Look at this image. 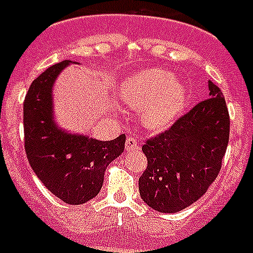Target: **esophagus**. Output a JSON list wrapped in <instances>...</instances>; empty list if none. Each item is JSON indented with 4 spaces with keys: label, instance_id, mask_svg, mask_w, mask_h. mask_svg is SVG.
<instances>
[{
    "label": "esophagus",
    "instance_id": "esophagus-1",
    "mask_svg": "<svg viewBox=\"0 0 253 253\" xmlns=\"http://www.w3.org/2000/svg\"><path fill=\"white\" fill-rule=\"evenodd\" d=\"M125 148H126L127 153H132V152H137L138 149V142L137 139L134 137H127L126 145H125Z\"/></svg>",
    "mask_w": 253,
    "mask_h": 253
}]
</instances>
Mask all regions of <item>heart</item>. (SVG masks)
<instances>
[{
    "label": "heart",
    "instance_id": "obj_1",
    "mask_svg": "<svg viewBox=\"0 0 253 253\" xmlns=\"http://www.w3.org/2000/svg\"><path fill=\"white\" fill-rule=\"evenodd\" d=\"M122 100L132 108H142L141 119L150 130L170 126L187 100V85L172 73L149 69L131 74L119 86Z\"/></svg>",
    "mask_w": 253,
    "mask_h": 253
}]
</instances>
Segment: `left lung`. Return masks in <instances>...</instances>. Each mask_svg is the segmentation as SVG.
I'll return each mask as SVG.
<instances>
[{
    "instance_id": "obj_1",
    "label": "left lung",
    "mask_w": 253,
    "mask_h": 253,
    "mask_svg": "<svg viewBox=\"0 0 253 253\" xmlns=\"http://www.w3.org/2000/svg\"><path fill=\"white\" fill-rule=\"evenodd\" d=\"M209 90L210 99L142 146L148 168L138 181L139 194L156 211L177 212L191 206L221 169L230 121L222 92L211 81Z\"/></svg>"
}]
</instances>
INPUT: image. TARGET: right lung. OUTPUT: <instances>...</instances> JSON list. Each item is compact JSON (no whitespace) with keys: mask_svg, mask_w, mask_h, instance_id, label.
Masks as SVG:
<instances>
[{"mask_svg":"<svg viewBox=\"0 0 253 253\" xmlns=\"http://www.w3.org/2000/svg\"><path fill=\"white\" fill-rule=\"evenodd\" d=\"M72 61L48 67L31 84L24 100V146L32 169L51 194L83 205L101 190L107 167L123 150L126 135L99 141L59 127L54 116V84Z\"/></svg>","mask_w":253,"mask_h":253,"instance_id":"add662e5","label":"right lung"}]
</instances>
